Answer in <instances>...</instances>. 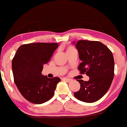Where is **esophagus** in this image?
<instances>
[{
    "label": "esophagus",
    "instance_id": "1",
    "mask_svg": "<svg viewBox=\"0 0 127 127\" xmlns=\"http://www.w3.org/2000/svg\"><path fill=\"white\" fill-rule=\"evenodd\" d=\"M63 79L64 81H65L68 82V83H70V82L72 81V80H71V79H68V78H63V79Z\"/></svg>",
    "mask_w": 127,
    "mask_h": 127
}]
</instances>
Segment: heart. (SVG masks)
I'll list each match as a JSON object with an SVG mask.
<instances>
[{"mask_svg":"<svg viewBox=\"0 0 127 127\" xmlns=\"http://www.w3.org/2000/svg\"><path fill=\"white\" fill-rule=\"evenodd\" d=\"M71 49V48H68V49Z\"/></svg>","mask_w":127,"mask_h":127,"instance_id":"heart-1","label":"heart"}]
</instances>
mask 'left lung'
Here are the masks:
<instances>
[{
	"mask_svg": "<svg viewBox=\"0 0 127 127\" xmlns=\"http://www.w3.org/2000/svg\"><path fill=\"white\" fill-rule=\"evenodd\" d=\"M72 43L76 47L81 61L78 70L89 77L87 81L78 79L81 87L74 95L84 102H95L105 95L111 85L114 72L113 55L100 41L79 40Z\"/></svg>",
	"mask_w": 127,
	"mask_h": 127,
	"instance_id": "left-lung-1",
	"label": "left lung"
}]
</instances>
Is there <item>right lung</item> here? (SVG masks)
I'll return each instance as SVG.
<instances>
[{
  "mask_svg": "<svg viewBox=\"0 0 127 127\" xmlns=\"http://www.w3.org/2000/svg\"><path fill=\"white\" fill-rule=\"evenodd\" d=\"M58 46L56 43H35L23 44L17 50L12 61L14 80L21 95L30 102L42 104L54 95L61 79L48 78L41 71Z\"/></svg>",
  "mask_w": 127,
  "mask_h": 127,
  "instance_id": "right-lung-1",
  "label": "right lung"
}]
</instances>
